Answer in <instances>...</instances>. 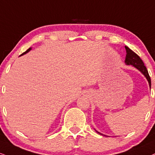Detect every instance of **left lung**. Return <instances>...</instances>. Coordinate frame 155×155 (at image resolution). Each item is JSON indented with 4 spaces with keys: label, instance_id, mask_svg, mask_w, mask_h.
<instances>
[{
    "label": "left lung",
    "instance_id": "1",
    "mask_svg": "<svg viewBox=\"0 0 155 155\" xmlns=\"http://www.w3.org/2000/svg\"><path fill=\"white\" fill-rule=\"evenodd\" d=\"M125 48L126 50V60H125V63H126V65H132V66L135 67L136 68H137L139 71H141L142 74L144 75L145 77L147 78V81H148L149 84H150V87L151 88V79L150 76L149 75L148 71H147L146 66L143 64V62L142 60L140 58V57L137 55V53H134V51L128 48L127 46H125ZM98 134H101V135H103V134H100V132L97 131Z\"/></svg>",
    "mask_w": 155,
    "mask_h": 155
}]
</instances>
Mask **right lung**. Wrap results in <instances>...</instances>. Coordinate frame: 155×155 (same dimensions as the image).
<instances>
[{
    "label": "right lung",
    "mask_w": 155,
    "mask_h": 155,
    "mask_svg": "<svg viewBox=\"0 0 155 155\" xmlns=\"http://www.w3.org/2000/svg\"><path fill=\"white\" fill-rule=\"evenodd\" d=\"M31 49V48H29V49H28L27 50H26V51H25V52H24V53H22L21 55H24V54L27 53H28V52H29V50H30Z\"/></svg>",
    "instance_id": "obj_1"
}]
</instances>
